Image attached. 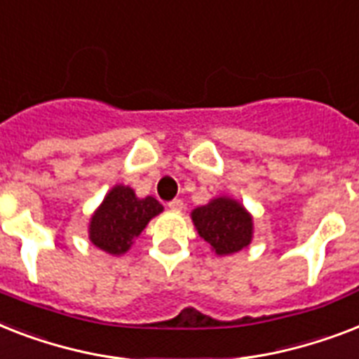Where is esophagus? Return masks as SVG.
Segmentation results:
<instances>
[{
    "label": "esophagus",
    "instance_id": "1",
    "mask_svg": "<svg viewBox=\"0 0 359 359\" xmlns=\"http://www.w3.org/2000/svg\"><path fill=\"white\" fill-rule=\"evenodd\" d=\"M168 209H170V211H182L183 209V202L182 200H172V202H168Z\"/></svg>",
    "mask_w": 359,
    "mask_h": 359
}]
</instances>
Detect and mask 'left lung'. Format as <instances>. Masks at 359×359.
Returning <instances> with one entry per match:
<instances>
[{"instance_id":"obj_1","label":"left lung","mask_w":359,"mask_h":359,"mask_svg":"<svg viewBox=\"0 0 359 359\" xmlns=\"http://www.w3.org/2000/svg\"><path fill=\"white\" fill-rule=\"evenodd\" d=\"M191 219L198 235L217 256H231L248 248L254 239V219L248 209L231 196L211 198L193 209Z\"/></svg>"}]
</instances>
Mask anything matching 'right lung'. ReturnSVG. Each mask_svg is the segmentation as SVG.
Instances as JSON below:
<instances>
[{
	"label": "right lung",
	"instance_id": "right-lung-1",
	"mask_svg": "<svg viewBox=\"0 0 359 359\" xmlns=\"http://www.w3.org/2000/svg\"><path fill=\"white\" fill-rule=\"evenodd\" d=\"M163 205L154 196L139 198L130 185H114L88 220V239L111 256H122Z\"/></svg>",
	"mask_w": 359,
	"mask_h": 359
}]
</instances>
